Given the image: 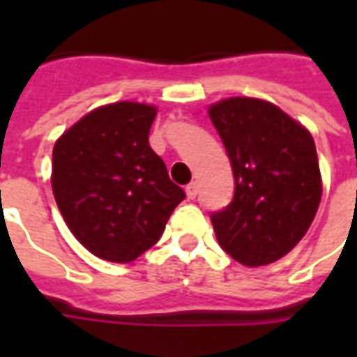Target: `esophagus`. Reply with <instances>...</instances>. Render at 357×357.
<instances>
[{
	"label": "esophagus",
	"instance_id": "obj_1",
	"mask_svg": "<svg viewBox=\"0 0 357 357\" xmlns=\"http://www.w3.org/2000/svg\"><path fill=\"white\" fill-rule=\"evenodd\" d=\"M185 193H187V197H189V199H191V201H193V199H197V193H199V187H197V183H189V185L185 187Z\"/></svg>",
	"mask_w": 357,
	"mask_h": 357
}]
</instances>
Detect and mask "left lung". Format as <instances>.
<instances>
[{
	"label": "left lung",
	"instance_id": "left-lung-1",
	"mask_svg": "<svg viewBox=\"0 0 357 357\" xmlns=\"http://www.w3.org/2000/svg\"><path fill=\"white\" fill-rule=\"evenodd\" d=\"M208 114L235 179L233 201L210 214L218 243L243 266L275 262L306 235L321 201L314 137L262 99H224Z\"/></svg>",
	"mask_w": 357,
	"mask_h": 357
}]
</instances>
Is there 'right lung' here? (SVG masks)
Here are the masks:
<instances>
[{
    "label": "right lung",
    "instance_id": "1",
    "mask_svg": "<svg viewBox=\"0 0 357 357\" xmlns=\"http://www.w3.org/2000/svg\"><path fill=\"white\" fill-rule=\"evenodd\" d=\"M151 105L99 107L53 147V195L68 229L109 262L135 260L160 239L185 193L149 145Z\"/></svg>",
    "mask_w": 357,
    "mask_h": 357
}]
</instances>
